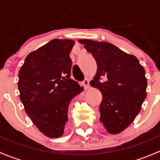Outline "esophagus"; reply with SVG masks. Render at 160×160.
Masks as SVG:
<instances>
[{
	"mask_svg": "<svg viewBox=\"0 0 160 160\" xmlns=\"http://www.w3.org/2000/svg\"><path fill=\"white\" fill-rule=\"evenodd\" d=\"M89 83H90L89 79H85V80L83 81V87H84L85 90H88V88H89Z\"/></svg>",
	"mask_w": 160,
	"mask_h": 160,
	"instance_id": "34e87169",
	"label": "esophagus"
}]
</instances>
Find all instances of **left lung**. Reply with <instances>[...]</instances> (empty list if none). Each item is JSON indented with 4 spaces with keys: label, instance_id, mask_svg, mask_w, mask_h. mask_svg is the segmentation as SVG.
Returning <instances> with one entry per match:
<instances>
[{
    "label": "left lung",
    "instance_id": "8db88e82",
    "mask_svg": "<svg viewBox=\"0 0 160 160\" xmlns=\"http://www.w3.org/2000/svg\"><path fill=\"white\" fill-rule=\"evenodd\" d=\"M97 62L90 85L102 93L100 121L110 134H118L135 120L146 98V71L135 56L106 42L79 39Z\"/></svg>",
    "mask_w": 160,
    "mask_h": 160
}]
</instances>
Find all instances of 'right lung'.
Segmentation results:
<instances>
[{
    "label": "right lung",
    "instance_id": "obj_1",
    "mask_svg": "<svg viewBox=\"0 0 160 160\" xmlns=\"http://www.w3.org/2000/svg\"><path fill=\"white\" fill-rule=\"evenodd\" d=\"M75 42L55 38L26 56L18 72L20 99L34 125L46 136L59 138L68 121L71 100L83 90L70 79Z\"/></svg>",
    "mask_w": 160,
    "mask_h": 160
}]
</instances>
